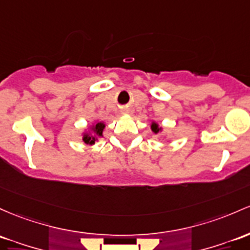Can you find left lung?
I'll list each match as a JSON object with an SVG mask.
<instances>
[{
	"label": "left lung",
	"mask_w": 250,
	"mask_h": 250,
	"mask_svg": "<svg viewBox=\"0 0 250 250\" xmlns=\"http://www.w3.org/2000/svg\"><path fill=\"white\" fill-rule=\"evenodd\" d=\"M150 130H152L154 134H159V133H161V131L164 130V128L160 127L158 122H155V121H152V123H150Z\"/></svg>",
	"instance_id": "1"
}]
</instances>
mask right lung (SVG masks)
Segmentation results:
<instances>
[{"label": "right lung", "mask_w": 250, "mask_h": 250, "mask_svg": "<svg viewBox=\"0 0 250 250\" xmlns=\"http://www.w3.org/2000/svg\"><path fill=\"white\" fill-rule=\"evenodd\" d=\"M104 129H105V123L103 121H96L92 125L84 128L81 134L82 140L87 146H94L95 142H98L101 138H103Z\"/></svg>", "instance_id": "1"}]
</instances>
